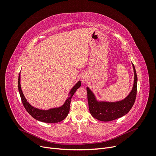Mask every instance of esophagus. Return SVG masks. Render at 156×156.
<instances>
[{"label":"esophagus","instance_id":"obj_1","mask_svg":"<svg viewBox=\"0 0 156 156\" xmlns=\"http://www.w3.org/2000/svg\"><path fill=\"white\" fill-rule=\"evenodd\" d=\"M81 79H82V81H83V83H85V82H86V81H87V77H83L81 78Z\"/></svg>","mask_w":156,"mask_h":156}]
</instances>
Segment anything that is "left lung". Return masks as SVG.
I'll list each match as a JSON object with an SVG mask.
<instances>
[{"label": "left lung", "instance_id": "obj_1", "mask_svg": "<svg viewBox=\"0 0 156 156\" xmlns=\"http://www.w3.org/2000/svg\"><path fill=\"white\" fill-rule=\"evenodd\" d=\"M134 84L131 92L124 100L116 102L98 101L93 92L87 88L89 111L92 116L100 121L109 122L124 116L133 107L137 90V76L133 64Z\"/></svg>", "mask_w": 156, "mask_h": 156}]
</instances>
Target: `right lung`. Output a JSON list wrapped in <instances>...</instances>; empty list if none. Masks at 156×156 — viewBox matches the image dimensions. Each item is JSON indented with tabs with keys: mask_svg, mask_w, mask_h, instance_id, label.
Instances as JSON below:
<instances>
[{
	"mask_svg": "<svg viewBox=\"0 0 156 156\" xmlns=\"http://www.w3.org/2000/svg\"><path fill=\"white\" fill-rule=\"evenodd\" d=\"M20 78L21 77L20 73L18 78V89L19 92H20L23 106L25 108L27 111L34 119L41 122H46V123H57V122H61L64 119H66V117L68 116L69 111L71 99H72V96H73L74 93L76 92L77 90L81 85V81H78L77 83V84L71 90L68 95L69 96L62 106L58 108H51V109L49 110H40L38 109V108L32 107L26 100V98H25L24 95H23L21 88Z\"/></svg>",
	"mask_w": 156,
	"mask_h": 156,
	"instance_id": "add662e5",
	"label": "right lung"
}]
</instances>
